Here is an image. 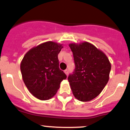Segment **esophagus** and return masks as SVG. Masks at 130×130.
<instances>
[{"mask_svg":"<svg viewBox=\"0 0 130 130\" xmlns=\"http://www.w3.org/2000/svg\"><path fill=\"white\" fill-rule=\"evenodd\" d=\"M64 72H65L66 74V76H68V74H69V70H68V69H66V70L64 71Z\"/></svg>","mask_w":130,"mask_h":130,"instance_id":"obj_1","label":"esophagus"}]
</instances>
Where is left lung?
I'll return each mask as SVG.
<instances>
[{
  "label": "left lung",
  "mask_w": 130,
  "mask_h": 130,
  "mask_svg": "<svg viewBox=\"0 0 130 130\" xmlns=\"http://www.w3.org/2000/svg\"><path fill=\"white\" fill-rule=\"evenodd\" d=\"M75 69L68 76L74 97L81 102L92 100L100 94L109 79L111 64L107 56L88 42L69 44Z\"/></svg>",
  "instance_id": "1"
}]
</instances>
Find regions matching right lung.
<instances>
[{
    "instance_id": "add662e5",
    "label": "right lung",
    "mask_w": 130,
    "mask_h": 130,
    "mask_svg": "<svg viewBox=\"0 0 130 130\" xmlns=\"http://www.w3.org/2000/svg\"><path fill=\"white\" fill-rule=\"evenodd\" d=\"M62 44L47 41L29 50L20 70L25 84L33 96L41 100L52 98L67 76L59 68L58 55Z\"/></svg>"
}]
</instances>
